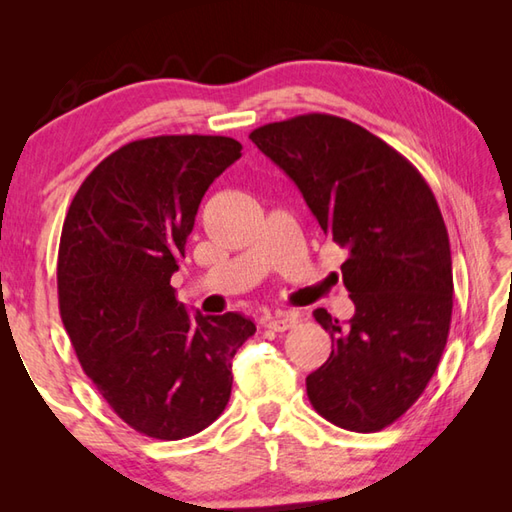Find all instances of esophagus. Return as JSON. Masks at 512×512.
I'll return each mask as SVG.
<instances>
[{
	"label": "esophagus",
	"instance_id": "obj_1",
	"mask_svg": "<svg viewBox=\"0 0 512 512\" xmlns=\"http://www.w3.org/2000/svg\"><path fill=\"white\" fill-rule=\"evenodd\" d=\"M299 321V317L295 312H279L277 317H268L264 319V325L268 330H275V332H286L290 328H295Z\"/></svg>",
	"mask_w": 512,
	"mask_h": 512
}]
</instances>
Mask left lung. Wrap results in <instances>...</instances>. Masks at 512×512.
Masks as SVG:
<instances>
[{"instance_id": "8db88e82", "label": "left lung", "mask_w": 512, "mask_h": 512, "mask_svg": "<svg viewBox=\"0 0 512 512\" xmlns=\"http://www.w3.org/2000/svg\"><path fill=\"white\" fill-rule=\"evenodd\" d=\"M248 138L347 253L356 312L339 323L314 310L332 354L306 378L312 407L347 431L385 429L422 396L449 339L451 246L436 195L394 147L339 116L301 114Z\"/></svg>"}]
</instances>
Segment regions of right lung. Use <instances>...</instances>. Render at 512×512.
<instances>
[{
	"mask_svg": "<svg viewBox=\"0 0 512 512\" xmlns=\"http://www.w3.org/2000/svg\"><path fill=\"white\" fill-rule=\"evenodd\" d=\"M239 156L228 136L134 140L94 167L65 215V332L107 405L149 438L182 440L220 418L233 356L255 334L237 312L191 317L171 286L206 189Z\"/></svg>",
	"mask_w": 512,
	"mask_h": 512,
	"instance_id": "add662e5",
	"label": "right lung"
}]
</instances>
